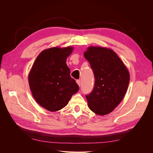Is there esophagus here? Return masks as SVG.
Returning a JSON list of instances; mask_svg holds the SVG:
<instances>
[{"label": "esophagus", "mask_w": 153, "mask_h": 153, "mask_svg": "<svg viewBox=\"0 0 153 153\" xmlns=\"http://www.w3.org/2000/svg\"><path fill=\"white\" fill-rule=\"evenodd\" d=\"M76 82V83H77V84L78 85V86L80 87V85H81V81H80V80H77Z\"/></svg>", "instance_id": "obj_1"}]
</instances>
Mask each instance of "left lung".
I'll return each instance as SVG.
<instances>
[{
	"label": "left lung",
	"mask_w": 153,
	"mask_h": 153,
	"mask_svg": "<svg viewBox=\"0 0 153 153\" xmlns=\"http://www.w3.org/2000/svg\"><path fill=\"white\" fill-rule=\"evenodd\" d=\"M95 78L94 89L86 95L89 108L100 115L112 112L121 103L127 91L129 73L112 50L89 47L84 52Z\"/></svg>",
	"instance_id": "1"
}]
</instances>
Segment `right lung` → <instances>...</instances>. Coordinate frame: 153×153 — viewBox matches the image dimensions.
<instances>
[{
	"label": "right lung",
	"instance_id": "right-lung-1",
	"mask_svg": "<svg viewBox=\"0 0 153 153\" xmlns=\"http://www.w3.org/2000/svg\"><path fill=\"white\" fill-rule=\"evenodd\" d=\"M73 50V47H67L43 50L29 72L28 79L32 96L37 103L50 112L66 106L79 89L66 64Z\"/></svg>",
	"mask_w": 153,
	"mask_h": 153
}]
</instances>
